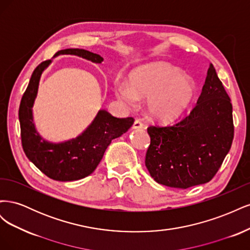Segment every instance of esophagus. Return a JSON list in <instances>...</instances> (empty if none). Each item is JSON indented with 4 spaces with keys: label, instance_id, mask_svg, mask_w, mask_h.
<instances>
[{
    "label": "esophagus",
    "instance_id": "34e87169",
    "mask_svg": "<svg viewBox=\"0 0 250 250\" xmlns=\"http://www.w3.org/2000/svg\"><path fill=\"white\" fill-rule=\"evenodd\" d=\"M143 127H144V124L142 123V121H140V120H135L134 121V123L132 125L133 129H142Z\"/></svg>",
    "mask_w": 250,
    "mask_h": 250
}]
</instances>
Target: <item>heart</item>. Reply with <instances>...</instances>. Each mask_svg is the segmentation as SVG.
I'll return each mask as SVG.
<instances>
[{
	"mask_svg": "<svg viewBox=\"0 0 250 250\" xmlns=\"http://www.w3.org/2000/svg\"><path fill=\"white\" fill-rule=\"evenodd\" d=\"M116 95L127 105L138 98H148L147 109L151 118L161 121L175 119L190 104L195 94L191 79L183 76L177 67L166 63H153L132 72L129 84L116 83Z\"/></svg>",
	"mask_w": 250,
	"mask_h": 250,
	"instance_id": "heart-1",
	"label": "heart"
}]
</instances>
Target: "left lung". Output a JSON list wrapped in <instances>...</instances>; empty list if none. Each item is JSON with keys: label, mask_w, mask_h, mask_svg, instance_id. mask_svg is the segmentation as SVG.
Listing matches in <instances>:
<instances>
[{"label": "left lung", "mask_w": 250, "mask_h": 250, "mask_svg": "<svg viewBox=\"0 0 250 250\" xmlns=\"http://www.w3.org/2000/svg\"><path fill=\"white\" fill-rule=\"evenodd\" d=\"M146 167L156 183L188 188L208 183L231 147L232 105L213 64L190 113L167 126L147 128Z\"/></svg>", "instance_id": "1"}]
</instances>
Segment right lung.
Returning a JSON list of instances; mask_svg holds the SVG:
<instances>
[{"label":"right lung","instance_id":"obj_1","mask_svg":"<svg viewBox=\"0 0 250 250\" xmlns=\"http://www.w3.org/2000/svg\"><path fill=\"white\" fill-rule=\"evenodd\" d=\"M59 54L76 55L96 63L103 62L100 55L83 49L62 50L55 56ZM51 62L46 60L35 67L21 97L19 109L21 146L26 156L48 177L58 181L78 180L95 171L110 142L129 129L134 119L116 118L101 109L92 124L77 138L58 144L43 140L35 129L32 107L42 74Z\"/></svg>","mask_w":250,"mask_h":250}]
</instances>
